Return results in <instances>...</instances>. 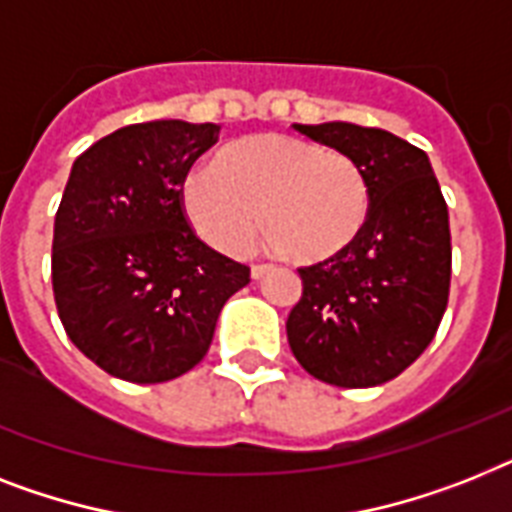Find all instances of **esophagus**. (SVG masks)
Instances as JSON below:
<instances>
[{"label": "esophagus", "mask_w": 512, "mask_h": 512, "mask_svg": "<svg viewBox=\"0 0 512 512\" xmlns=\"http://www.w3.org/2000/svg\"><path fill=\"white\" fill-rule=\"evenodd\" d=\"M270 273V265H252V270H249V276L255 278V281H260V278H265Z\"/></svg>", "instance_id": "obj_1"}]
</instances>
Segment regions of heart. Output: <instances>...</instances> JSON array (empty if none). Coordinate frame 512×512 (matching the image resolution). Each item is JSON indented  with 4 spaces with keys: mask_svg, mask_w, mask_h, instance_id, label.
Returning <instances> with one entry per match:
<instances>
[{
    "mask_svg": "<svg viewBox=\"0 0 512 512\" xmlns=\"http://www.w3.org/2000/svg\"><path fill=\"white\" fill-rule=\"evenodd\" d=\"M181 205L202 239L231 257L247 255L265 223L268 247L299 263H326L360 239L371 186L344 152L286 134L247 136L197 165L181 184Z\"/></svg>",
    "mask_w": 512,
    "mask_h": 512,
    "instance_id": "b5f03b06",
    "label": "heart"
}]
</instances>
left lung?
<instances>
[{
    "label": "left lung",
    "mask_w": 512,
    "mask_h": 512,
    "mask_svg": "<svg viewBox=\"0 0 512 512\" xmlns=\"http://www.w3.org/2000/svg\"><path fill=\"white\" fill-rule=\"evenodd\" d=\"M294 131L350 155L371 186V215L344 255L299 270L286 321L310 376L365 389L400 376L434 339L452 273L450 215L429 155L400 136L331 120Z\"/></svg>",
    "instance_id": "obj_1"
}]
</instances>
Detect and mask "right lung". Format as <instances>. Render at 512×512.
<instances>
[{"label":"right lung","instance_id":"1","mask_svg":"<svg viewBox=\"0 0 512 512\" xmlns=\"http://www.w3.org/2000/svg\"><path fill=\"white\" fill-rule=\"evenodd\" d=\"M215 123L149 120L94 141L54 215L52 289L70 342L110 376L162 384L207 355L249 268L207 247L181 207Z\"/></svg>","mask_w":512,"mask_h":512}]
</instances>
